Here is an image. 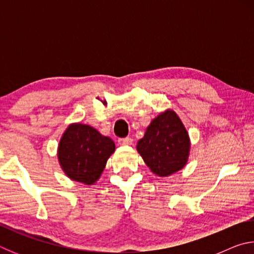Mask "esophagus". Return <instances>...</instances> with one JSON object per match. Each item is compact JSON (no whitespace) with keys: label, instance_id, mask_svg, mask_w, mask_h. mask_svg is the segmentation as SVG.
I'll return each instance as SVG.
<instances>
[{"label":"esophagus","instance_id":"1","mask_svg":"<svg viewBox=\"0 0 254 254\" xmlns=\"http://www.w3.org/2000/svg\"><path fill=\"white\" fill-rule=\"evenodd\" d=\"M118 142L121 145H131L133 143V140L132 137L127 136V137H121V139H119Z\"/></svg>","mask_w":254,"mask_h":254}]
</instances>
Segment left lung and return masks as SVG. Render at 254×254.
I'll list each match as a JSON object with an SVG mask.
<instances>
[{
  "label": "left lung",
  "instance_id": "left-lung-1",
  "mask_svg": "<svg viewBox=\"0 0 254 254\" xmlns=\"http://www.w3.org/2000/svg\"><path fill=\"white\" fill-rule=\"evenodd\" d=\"M189 136L174 111L167 110L153 120L136 149L150 170L160 177L173 175L186 165Z\"/></svg>",
  "mask_w": 254,
  "mask_h": 254
}]
</instances>
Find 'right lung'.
I'll list each match as a JSON object with an SVG mask.
<instances>
[{"label": "right lung", "mask_w": 254, "mask_h": 254, "mask_svg": "<svg viewBox=\"0 0 254 254\" xmlns=\"http://www.w3.org/2000/svg\"><path fill=\"white\" fill-rule=\"evenodd\" d=\"M115 150L109 136L86 124H71L60 139L58 159L65 174L72 180L92 185L100 178L107 159Z\"/></svg>", "instance_id": "add662e5"}]
</instances>
